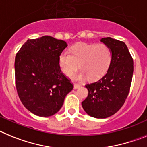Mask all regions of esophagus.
<instances>
[{
  "label": "esophagus",
  "mask_w": 147,
  "mask_h": 147,
  "mask_svg": "<svg viewBox=\"0 0 147 147\" xmlns=\"http://www.w3.org/2000/svg\"><path fill=\"white\" fill-rule=\"evenodd\" d=\"M81 86V85L80 84H74V89H78V88H79Z\"/></svg>",
  "instance_id": "34e87169"
}]
</instances>
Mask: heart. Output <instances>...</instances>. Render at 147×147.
<instances>
[{
    "label": "heart",
    "mask_w": 147,
    "mask_h": 147,
    "mask_svg": "<svg viewBox=\"0 0 147 147\" xmlns=\"http://www.w3.org/2000/svg\"><path fill=\"white\" fill-rule=\"evenodd\" d=\"M112 61V52L104 43H80L71 49L70 53L61 52L59 66L61 71L74 80H98L107 72ZM78 67L82 70L72 74Z\"/></svg>",
    "instance_id": "obj_1"
}]
</instances>
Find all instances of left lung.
<instances>
[{
	"label": "left lung",
	"mask_w": 147,
	"mask_h": 147,
	"mask_svg": "<svg viewBox=\"0 0 147 147\" xmlns=\"http://www.w3.org/2000/svg\"><path fill=\"white\" fill-rule=\"evenodd\" d=\"M100 42L109 47L112 61L104 77L86 84L89 94L82 102L84 111L96 118H106L114 115L123 105L128 96L133 75V60L127 45L112 38Z\"/></svg>",
	"instance_id": "8db88e82"
}]
</instances>
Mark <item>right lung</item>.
Wrapping results in <instances>:
<instances>
[{"mask_svg":"<svg viewBox=\"0 0 147 147\" xmlns=\"http://www.w3.org/2000/svg\"><path fill=\"white\" fill-rule=\"evenodd\" d=\"M66 47L64 40L43 36L26 40L16 55L18 94L24 107L33 114L49 117L57 113L73 89L59 66V56Z\"/></svg>","mask_w":147,"mask_h":147,"instance_id":"obj_1","label":"right lung"}]
</instances>
